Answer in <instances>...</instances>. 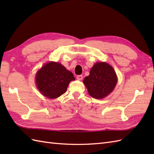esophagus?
<instances>
[{
    "mask_svg": "<svg viewBox=\"0 0 154 154\" xmlns=\"http://www.w3.org/2000/svg\"><path fill=\"white\" fill-rule=\"evenodd\" d=\"M77 79L79 80H82L83 79V75H79L77 76Z\"/></svg>",
    "mask_w": 154,
    "mask_h": 154,
    "instance_id": "1",
    "label": "esophagus"
}]
</instances>
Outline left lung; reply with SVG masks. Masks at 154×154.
I'll list each match as a JSON object with an SVG mask.
<instances>
[{
    "label": "left lung",
    "mask_w": 154,
    "mask_h": 154,
    "mask_svg": "<svg viewBox=\"0 0 154 154\" xmlns=\"http://www.w3.org/2000/svg\"><path fill=\"white\" fill-rule=\"evenodd\" d=\"M117 82L113 68L105 62H98L90 71V75L83 80L89 94L95 99H102L110 93Z\"/></svg>",
    "instance_id": "1"
}]
</instances>
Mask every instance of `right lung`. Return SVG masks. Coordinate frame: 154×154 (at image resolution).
Masks as SVG:
<instances>
[{
	"mask_svg": "<svg viewBox=\"0 0 154 154\" xmlns=\"http://www.w3.org/2000/svg\"><path fill=\"white\" fill-rule=\"evenodd\" d=\"M75 80L73 73L61 63L50 62L37 72L35 81L41 93L50 99H55L66 92L69 84Z\"/></svg>",
	"mask_w": 154,
	"mask_h": 154,
	"instance_id": "add662e5",
	"label": "right lung"
}]
</instances>
